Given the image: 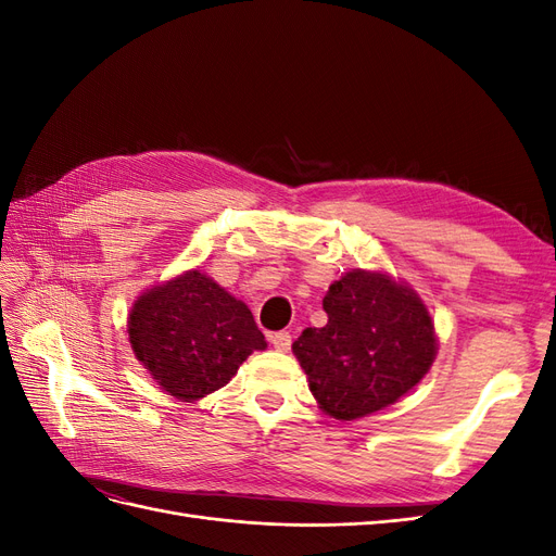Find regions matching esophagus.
<instances>
[{
    "label": "esophagus",
    "mask_w": 556,
    "mask_h": 556,
    "mask_svg": "<svg viewBox=\"0 0 556 556\" xmlns=\"http://www.w3.org/2000/svg\"><path fill=\"white\" fill-rule=\"evenodd\" d=\"M271 345L276 348V350H280V352H288L290 350V345H292V336H290V331H276V333H271Z\"/></svg>",
    "instance_id": "34e87169"
}]
</instances>
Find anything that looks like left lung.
Masks as SVG:
<instances>
[{
  "mask_svg": "<svg viewBox=\"0 0 556 556\" xmlns=\"http://www.w3.org/2000/svg\"><path fill=\"white\" fill-rule=\"evenodd\" d=\"M323 306L327 325L304 329L292 352L327 415L350 422L382 410L429 374L439 341L406 282L352 268L329 285Z\"/></svg>",
  "mask_w": 556,
  "mask_h": 556,
  "instance_id": "left-lung-1",
  "label": "left lung"
}]
</instances>
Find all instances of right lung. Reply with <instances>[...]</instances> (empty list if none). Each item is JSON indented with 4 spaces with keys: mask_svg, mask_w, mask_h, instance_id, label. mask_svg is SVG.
<instances>
[{
    "mask_svg": "<svg viewBox=\"0 0 556 556\" xmlns=\"http://www.w3.org/2000/svg\"><path fill=\"white\" fill-rule=\"evenodd\" d=\"M127 333L162 390L188 403L220 390L248 355L266 348L243 301L197 268L134 301Z\"/></svg>",
    "mask_w": 556,
    "mask_h": 556,
    "instance_id": "add662e5",
    "label": "right lung"
}]
</instances>
